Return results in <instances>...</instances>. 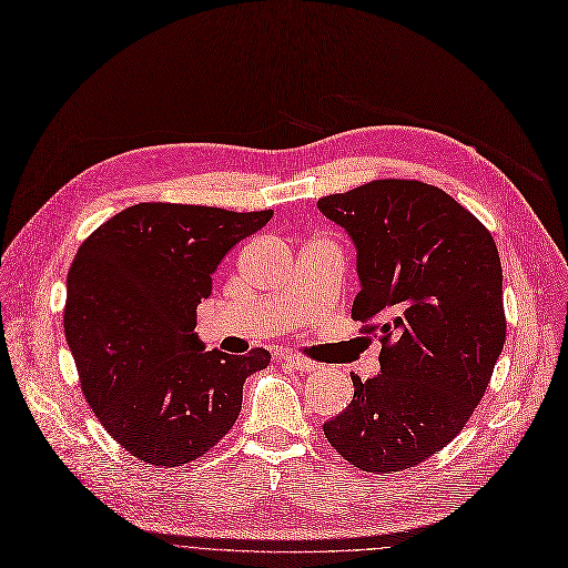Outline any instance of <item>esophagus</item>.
I'll return each mask as SVG.
<instances>
[{
  "label": "esophagus",
  "instance_id": "esophagus-1",
  "mask_svg": "<svg viewBox=\"0 0 568 568\" xmlns=\"http://www.w3.org/2000/svg\"><path fill=\"white\" fill-rule=\"evenodd\" d=\"M283 361H285L290 367H295L297 372H316V369L321 367L318 363H313V361H308V358H302V355H295V353L283 355Z\"/></svg>",
  "mask_w": 568,
  "mask_h": 568
}]
</instances>
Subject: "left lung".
Masks as SVG:
<instances>
[{
	"label": "left lung",
	"instance_id": "1",
	"mask_svg": "<svg viewBox=\"0 0 568 568\" xmlns=\"http://www.w3.org/2000/svg\"><path fill=\"white\" fill-rule=\"evenodd\" d=\"M318 210L355 245L351 316L379 321L367 329L384 344L382 372L351 376V405L323 430L355 468H412L466 426L506 342L496 243L464 205L416 180H376Z\"/></svg>",
	"mask_w": 568,
	"mask_h": 568
}]
</instances>
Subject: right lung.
Instances as JSON below:
<instances>
[{
	"label": "right lung",
	"instance_id": "1",
	"mask_svg": "<svg viewBox=\"0 0 568 568\" xmlns=\"http://www.w3.org/2000/svg\"><path fill=\"white\" fill-rule=\"evenodd\" d=\"M262 213L180 203H138L81 243L68 273L65 337L83 395L116 443L150 466L199 458L236 424L243 384L264 369L247 355L205 351L196 306Z\"/></svg>",
	"mask_w": 568,
	"mask_h": 568
}]
</instances>
